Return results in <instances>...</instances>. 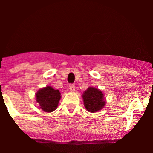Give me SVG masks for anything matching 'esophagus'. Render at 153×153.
Returning <instances> with one entry per match:
<instances>
[{
	"label": "esophagus",
	"mask_w": 153,
	"mask_h": 153,
	"mask_svg": "<svg viewBox=\"0 0 153 153\" xmlns=\"http://www.w3.org/2000/svg\"><path fill=\"white\" fill-rule=\"evenodd\" d=\"M69 89L71 92H74V90H75L74 85H73V84H70V85H69Z\"/></svg>",
	"instance_id": "obj_1"
}]
</instances>
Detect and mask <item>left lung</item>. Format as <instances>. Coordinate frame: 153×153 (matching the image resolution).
I'll return each instance as SVG.
<instances>
[{
  "label": "left lung",
  "mask_w": 153,
  "mask_h": 153,
  "mask_svg": "<svg viewBox=\"0 0 153 153\" xmlns=\"http://www.w3.org/2000/svg\"><path fill=\"white\" fill-rule=\"evenodd\" d=\"M83 99L85 106L88 111L96 112L102 109L105 105L103 94L97 88L90 87L83 94Z\"/></svg>",
  "instance_id": "1"
}]
</instances>
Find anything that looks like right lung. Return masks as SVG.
I'll return each mask as SVG.
<instances>
[{"label":"right lung","instance_id":"obj_1","mask_svg":"<svg viewBox=\"0 0 153 153\" xmlns=\"http://www.w3.org/2000/svg\"><path fill=\"white\" fill-rule=\"evenodd\" d=\"M36 101L43 111L51 112L56 110L61 99L59 90L53 89L50 86L42 88L36 94Z\"/></svg>","mask_w":153,"mask_h":153}]
</instances>
